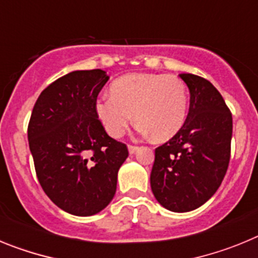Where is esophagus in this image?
Instances as JSON below:
<instances>
[{"instance_id":"obj_1","label":"esophagus","mask_w":258,"mask_h":258,"mask_svg":"<svg viewBox=\"0 0 258 258\" xmlns=\"http://www.w3.org/2000/svg\"><path fill=\"white\" fill-rule=\"evenodd\" d=\"M127 149H129V154H134L138 149V146H134V145H129L127 146Z\"/></svg>"}]
</instances>
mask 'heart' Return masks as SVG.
I'll list each match as a JSON object with an SVG mask.
<instances>
[{
	"instance_id": "obj_1",
	"label": "heart",
	"mask_w": 258,
	"mask_h": 258,
	"mask_svg": "<svg viewBox=\"0 0 258 258\" xmlns=\"http://www.w3.org/2000/svg\"><path fill=\"white\" fill-rule=\"evenodd\" d=\"M95 112L111 137L121 136L134 113L141 134L166 141L184 124L187 89L181 79L173 75H125L113 81L111 94L97 98Z\"/></svg>"
}]
</instances>
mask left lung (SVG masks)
I'll return each mask as SVG.
<instances>
[{"mask_svg": "<svg viewBox=\"0 0 258 258\" xmlns=\"http://www.w3.org/2000/svg\"><path fill=\"white\" fill-rule=\"evenodd\" d=\"M190 90L186 121L168 142L155 149L151 190L164 208H199L218 190L231 155L232 115L208 80L179 75Z\"/></svg>", "mask_w": 258, "mask_h": 258, "instance_id": "1", "label": "left lung"}]
</instances>
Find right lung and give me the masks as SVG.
<instances>
[{"mask_svg":"<svg viewBox=\"0 0 258 258\" xmlns=\"http://www.w3.org/2000/svg\"><path fill=\"white\" fill-rule=\"evenodd\" d=\"M108 81L102 70L75 71L42 90L28 122L29 150L41 187L55 206L92 216L113 199L117 172L129 155L95 112Z\"/></svg>","mask_w":258,"mask_h":258,"instance_id":"add662e5","label":"right lung"}]
</instances>
